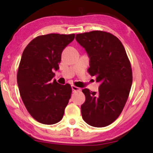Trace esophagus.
Masks as SVG:
<instances>
[{
    "instance_id": "obj_1",
    "label": "esophagus",
    "mask_w": 153,
    "mask_h": 153,
    "mask_svg": "<svg viewBox=\"0 0 153 153\" xmlns=\"http://www.w3.org/2000/svg\"><path fill=\"white\" fill-rule=\"evenodd\" d=\"M71 88H72V90H73V92L80 91V90H81V89H80L79 88L77 87V86H74V85H72V86H71Z\"/></svg>"
}]
</instances>
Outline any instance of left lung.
<instances>
[{"label":"left lung","instance_id":"obj_1","mask_svg":"<svg viewBox=\"0 0 153 153\" xmlns=\"http://www.w3.org/2000/svg\"><path fill=\"white\" fill-rule=\"evenodd\" d=\"M76 39L89 56V74L100 83L98 92L82 90L86 97L82 118L96 128L107 126L120 115L128 98L132 84L130 61L122 43L112 33L92 31L76 34Z\"/></svg>","mask_w":153,"mask_h":153}]
</instances>
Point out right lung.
Masks as SVG:
<instances>
[{
	"mask_svg": "<svg viewBox=\"0 0 153 153\" xmlns=\"http://www.w3.org/2000/svg\"><path fill=\"white\" fill-rule=\"evenodd\" d=\"M74 38V33L39 36L23 52L17 74L20 96L31 116L41 123L60 121L71 98L70 85H61L53 78L62 52Z\"/></svg>",
	"mask_w": 153,
	"mask_h": 153,
	"instance_id": "1",
	"label": "right lung"
}]
</instances>
